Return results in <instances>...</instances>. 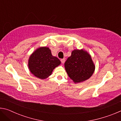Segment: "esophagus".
I'll return each instance as SVG.
<instances>
[{
    "instance_id": "1",
    "label": "esophagus",
    "mask_w": 121,
    "mask_h": 121,
    "mask_svg": "<svg viewBox=\"0 0 121 121\" xmlns=\"http://www.w3.org/2000/svg\"><path fill=\"white\" fill-rule=\"evenodd\" d=\"M65 59H61V62H62V64H63V63H65Z\"/></svg>"
}]
</instances>
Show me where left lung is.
I'll return each mask as SVG.
<instances>
[{
    "label": "left lung",
    "instance_id": "left-lung-1",
    "mask_svg": "<svg viewBox=\"0 0 121 121\" xmlns=\"http://www.w3.org/2000/svg\"><path fill=\"white\" fill-rule=\"evenodd\" d=\"M65 67L69 77L75 83L90 78L95 70L91 56L84 50H75L65 63Z\"/></svg>",
    "mask_w": 121,
    "mask_h": 121
}]
</instances>
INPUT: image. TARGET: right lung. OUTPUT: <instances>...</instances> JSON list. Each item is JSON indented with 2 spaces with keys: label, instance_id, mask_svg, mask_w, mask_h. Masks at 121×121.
<instances>
[{
  "label": "right lung",
  "instance_id": "obj_1",
  "mask_svg": "<svg viewBox=\"0 0 121 121\" xmlns=\"http://www.w3.org/2000/svg\"><path fill=\"white\" fill-rule=\"evenodd\" d=\"M60 63L61 61L58 58L52 56L50 48L41 47L30 56L28 67L35 76L44 79L50 76L54 69Z\"/></svg>",
  "mask_w": 121,
  "mask_h": 121
}]
</instances>
